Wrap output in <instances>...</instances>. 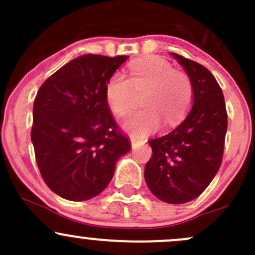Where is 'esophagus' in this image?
<instances>
[{"mask_svg": "<svg viewBox=\"0 0 255 255\" xmlns=\"http://www.w3.org/2000/svg\"><path fill=\"white\" fill-rule=\"evenodd\" d=\"M142 143H143V140L138 139V138H135L134 135H132V137H130V144H132V148H135V146H138L139 144H142Z\"/></svg>", "mask_w": 255, "mask_h": 255, "instance_id": "34e87169", "label": "esophagus"}]
</instances>
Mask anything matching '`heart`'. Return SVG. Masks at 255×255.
Listing matches in <instances>:
<instances>
[{
  "instance_id": "obj_1",
  "label": "heart",
  "mask_w": 255,
  "mask_h": 255,
  "mask_svg": "<svg viewBox=\"0 0 255 255\" xmlns=\"http://www.w3.org/2000/svg\"><path fill=\"white\" fill-rule=\"evenodd\" d=\"M133 89L145 90L140 101L145 109L127 116L123 127L137 137L155 130L160 125V118L168 125H175L186 115L194 97L190 76L175 70L169 61L158 56L130 64L129 79L122 73L110 76L105 96L113 113L117 116L128 113L132 107Z\"/></svg>"
}]
</instances>
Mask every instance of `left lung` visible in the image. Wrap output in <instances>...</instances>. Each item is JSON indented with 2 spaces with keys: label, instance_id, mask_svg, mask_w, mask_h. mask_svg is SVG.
Returning a JSON list of instances; mask_svg holds the SVG:
<instances>
[{
  "label": "left lung",
  "instance_id": "1",
  "mask_svg": "<svg viewBox=\"0 0 255 255\" xmlns=\"http://www.w3.org/2000/svg\"><path fill=\"white\" fill-rule=\"evenodd\" d=\"M194 87V105L174 130L149 140L151 156L144 179L151 194L168 204H185L205 191L223 158L227 110L222 89L204 65L171 53Z\"/></svg>",
  "mask_w": 255,
  "mask_h": 255
}]
</instances>
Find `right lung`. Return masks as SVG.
<instances>
[{"mask_svg": "<svg viewBox=\"0 0 255 255\" xmlns=\"http://www.w3.org/2000/svg\"><path fill=\"white\" fill-rule=\"evenodd\" d=\"M127 58L78 56L49 76L35 96V160L49 189L63 199L85 201L101 194L132 146L105 96L107 80Z\"/></svg>", "mask_w": 255, "mask_h": 255, "instance_id": "1", "label": "right lung"}]
</instances>
